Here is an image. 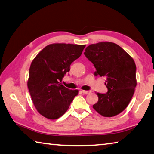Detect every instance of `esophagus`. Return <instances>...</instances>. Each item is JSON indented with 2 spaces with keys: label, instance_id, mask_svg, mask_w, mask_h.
<instances>
[{
  "label": "esophagus",
  "instance_id": "34e87169",
  "mask_svg": "<svg viewBox=\"0 0 154 154\" xmlns=\"http://www.w3.org/2000/svg\"><path fill=\"white\" fill-rule=\"evenodd\" d=\"M82 93L83 94H85V95H87V94H89V93H91V91H84V90H82Z\"/></svg>",
  "mask_w": 154,
  "mask_h": 154
}]
</instances>
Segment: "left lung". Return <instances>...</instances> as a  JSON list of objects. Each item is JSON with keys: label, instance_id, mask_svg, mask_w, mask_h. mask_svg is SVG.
Returning <instances> with one entry per match:
<instances>
[{"label": "left lung", "instance_id": "8db88e82", "mask_svg": "<svg viewBox=\"0 0 154 154\" xmlns=\"http://www.w3.org/2000/svg\"><path fill=\"white\" fill-rule=\"evenodd\" d=\"M85 55L96 68L94 75L106 76V93H96L98 101L93 109L104 117H113L125 110L137 86L136 65L132 57L119 45L100 42L86 48Z\"/></svg>", "mask_w": 154, "mask_h": 154}]
</instances>
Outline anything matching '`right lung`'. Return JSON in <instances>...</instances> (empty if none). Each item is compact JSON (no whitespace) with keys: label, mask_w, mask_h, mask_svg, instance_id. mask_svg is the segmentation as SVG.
<instances>
[{"label":"right lung","mask_w":154,"mask_h":154,"mask_svg":"<svg viewBox=\"0 0 154 154\" xmlns=\"http://www.w3.org/2000/svg\"><path fill=\"white\" fill-rule=\"evenodd\" d=\"M85 45L54 43L45 47L32 61L28 87L36 110L50 120L66 112L79 90L61 85L73 61L81 55Z\"/></svg>","instance_id":"add662e5"}]
</instances>
